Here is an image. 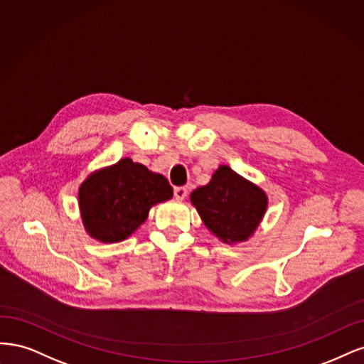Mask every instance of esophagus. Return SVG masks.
Returning <instances> with one entry per match:
<instances>
[{"mask_svg":"<svg viewBox=\"0 0 364 364\" xmlns=\"http://www.w3.org/2000/svg\"><path fill=\"white\" fill-rule=\"evenodd\" d=\"M173 196L177 198L178 201H181V199H184L187 196V187H175Z\"/></svg>","mask_w":364,"mask_h":364,"instance_id":"esophagus-1","label":"esophagus"}]
</instances>
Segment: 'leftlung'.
<instances>
[{
  "mask_svg": "<svg viewBox=\"0 0 364 364\" xmlns=\"http://www.w3.org/2000/svg\"><path fill=\"white\" fill-rule=\"evenodd\" d=\"M204 225L224 243L248 240L266 213L267 195L262 187L220 165L208 184L191 193Z\"/></svg>",
  "mask_w": 364,
  "mask_h": 364,
  "instance_id": "obj_1",
  "label": "left lung"
}]
</instances>
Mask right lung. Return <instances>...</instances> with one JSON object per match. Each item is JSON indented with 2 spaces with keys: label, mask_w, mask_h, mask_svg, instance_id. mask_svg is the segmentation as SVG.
Segmentation results:
<instances>
[{
  "label": "right lung",
  "mask_w": 364,
  "mask_h": 364,
  "mask_svg": "<svg viewBox=\"0 0 364 364\" xmlns=\"http://www.w3.org/2000/svg\"><path fill=\"white\" fill-rule=\"evenodd\" d=\"M173 195L169 181L132 159L92 172L81 183L78 205L86 232L102 243L128 239L149 208Z\"/></svg>",
  "instance_id": "1"
}]
</instances>
